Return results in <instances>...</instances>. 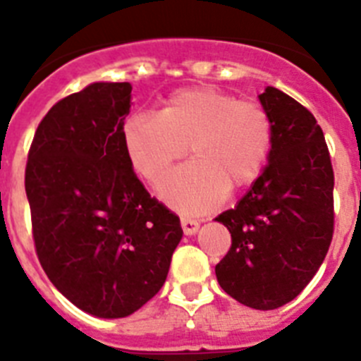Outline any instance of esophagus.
Listing matches in <instances>:
<instances>
[{"instance_id": "esophagus-1", "label": "esophagus", "mask_w": 361, "mask_h": 361, "mask_svg": "<svg viewBox=\"0 0 361 361\" xmlns=\"http://www.w3.org/2000/svg\"><path fill=\"white\" fill-rule=\"evenodd\" d=\"M180 226H183V231L186 233V235H193V233H197V229H199V222L193 219H188V216H183V219H180Z\"/></svg>"}]
</instances>
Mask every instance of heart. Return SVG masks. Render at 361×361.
Returning <instances> with one entry per match:
<instances>
[{
    "instance_id": "b5f03b06",
    "label": "heart",
    "mask_w": 361,
    "mask_h": 361,
    "mask_svg": "<svg viewBox=\"0 0 361 361\" xmlns=\"http://www.w3.org/2000/svg\"><path fill=\"white\" fill-rule=\"evenodd\" d=\"M123 141L137 173L152 184L161 183L190 146L193 161L166 178L159 193L178 212L206 213L229 188L244 190L264 173L273 121L258 101L197 86L170 95L161 116H130Z\"/></svg>"
}]
</instances>
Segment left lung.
Here are the masks:
<instances>
[{"mask_svg":"<svg viewBox=\"0 0 361 361\" xmlns=\"http://www.w3.org/2000/svg\"><path fill=\"white\" fill-rule=\"evenodd\" d=\"M260 103L273 121L269 162L240 202L215 219L231 233L215 273L231 298L269 311L296 298L329 251L334 171L307 108L273 86Z\"/></svg>","mask_w":361,"mask_h":361,"instance_id":"1","label":"left lung"}]
</instances>
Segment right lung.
<instances>
[{
  "label": "right lung",
  "instance_id": "add662e5",
  "mask_svg": "<svg viewBox=\"0 0 361 361\" xmlns=\"http://www.w3.org/2000/svg\"><path fill=\"white\" fill-rule=\"evenodd\" d=\"M130 82H94L57 101L28 149L32 237L50 282L99 318L157 295L183 238L180 220L133 173L123 126Z\"/></svg>",
  "mask_w": 361,
  "mask_h": 361
}]
</instances>
